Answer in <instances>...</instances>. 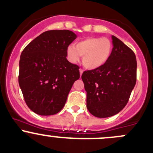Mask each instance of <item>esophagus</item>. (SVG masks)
<instances>
[{"mask_svg":"<svg viewBox=\"0 0 153 153\" xmlns=\"http://www.w3.org/2000/svg\"><path fill=\"white\" fill-rule=\"evenodd\" d=\"M79 71H80V75H81H81H82V73H83V72H84V70H83L82 69H80Z\"/></svg>","mask_w":153,"mask_h":153,"instance_id":"34e87169","label":"esophagus"}]
</instances>
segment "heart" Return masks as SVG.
<instances>
[{
  "mask_svg": "<svg viewBox=\"0 0 153 153\" xmlns=\"http://www.w3.org/2000/svg\"><path fill=\"white\" fill-rule=\"evenodd\" d=\"M113 45L107 38H88L67 49L68 58L72 63H78L83 56L82 64L88 69H96L103 67L109 61Z\"/></svg>",
  "mask_w": 153,
  "mask_h": 153,
  "instance_id": "b5f03b06",
  "label": "heart"
}]
</instances>
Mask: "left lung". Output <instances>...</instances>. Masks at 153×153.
<instances>
[{
    "mask_svg": "<svg viewBox=\"0 0 153 153\" xmlns=\"http://www.w3.org/2000/svg\"><path fill=\"white\" fill-rule=\"evenodd\" d=\"M112 55L103 67L84 71L86 107L92 115L107 118L126 105L136 83L137 61L133 51L112 35Z\"/></svg>",
    "mask_w": 153,
    "mask_h": 153,
    "instance_id": "left-lung-1",
    "label": "left lung"
}]
</instances>
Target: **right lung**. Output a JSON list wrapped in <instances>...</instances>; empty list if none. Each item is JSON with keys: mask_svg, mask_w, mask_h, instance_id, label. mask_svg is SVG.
<instances>
[{"mask_svg": "<svg viewBox=\"0 0 153 153\" xmlns=\"http://www.w3.org/2000/svg\"><path fill=\"white\" fill-rule=\"evenodd\" d=\"M76 38L67 29L47 31L21 52L18 83L27 105L38 115L59 112L79 79V67L67 59V47Z\"/></svg>", "mask_w": 153, "mask_h": 153, "instance_id": "obj_1", "label": "right lung"}]
</instances>
